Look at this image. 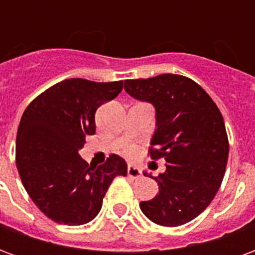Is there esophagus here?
<instances>
[{
  "label": "esophagus",
  "mask_w": 255,
  "mask_h": 255,
  "mask_svg": "<svg viewBox=\"0 0 255 255\" xmlns=\"http://www.w3.org/2000/svg\"><path fill=\"white\" fill-rule=\"evenodd\" d=\"M127 173H128V176L132 177V179H139V177L142 176V173H140V169H139V168H136V166H133V165H128Z\"/></svg>",
  "instance_id": "34e87169"
}]
</instances>
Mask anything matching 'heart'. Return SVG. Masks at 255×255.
<instances>
[{
  "mask_svg": "<svg viewBox=\"0 0 255 255\" xmlns=\"http://www.w3.org/2000/svg\"><path fill=\"white\" fill-rule=\"evenodd\" d=\"M123 154L127 155V157H133V155L136 154V147L132 146V144H128V146H126L123 149Z\"/></svg>",
  "mask_w": 255,
  "mask_h": 255,
  "instance_id": "heart-1",
  "label": "heart"
}]
</instances>
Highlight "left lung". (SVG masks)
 <instances>
[{
  "mask_svg": "<svg viewBox=\"0 0 255 255\" xmlns=\"http://www.w3.org/2000/svg\"><path fill=\"white\" fill-rule=\"evenodd\" d=\"M128 94L155 106L151 160L166 161L158 195L140 202L144 216L162 227H179L208 208L228 161V135L221 112L205 90L183 75L164 73L126 80Z\"/></svg>",
  "mask_w": 255,
  "mask_h": 255,
  "instance_id": "1",
  "label": "left lung"
}]
</instances>
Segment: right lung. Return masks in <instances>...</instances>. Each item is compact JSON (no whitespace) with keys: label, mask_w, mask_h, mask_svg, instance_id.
I'll return each instance as SVG.
<instances>
[{"label":"right lung","mask_w":255,"mask_h":255,"mask_svg":"<svg viewBox=\"0 0 255 255\" xmlns=\"http://www.w3.org/2000/svg\"><path fill=\"white\" fill-rule=\"evenodd\" d=\"M122 90L123 80L65 79L31 101L21 116L16 136L20 179L36 208L58 224L91 221L113 179L127 175L119 155L97 168L79 155L86 136L95 133L97 109Z\"/></svg>","instance_id":"obj_1"}]
</instances>
